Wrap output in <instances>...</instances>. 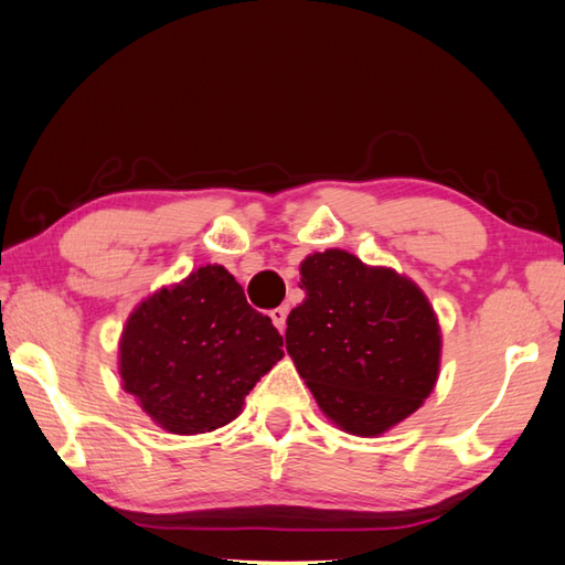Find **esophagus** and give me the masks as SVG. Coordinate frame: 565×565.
Returning a JSON list of instances; mask_svg holds the SVG:
<instances>
[{
	"label": "esophagus",
	"mask_w": 565,
	"mask_h": 565,
	"mask_svg": "<svg viewBox=\"0 0 565 565\" xmlns=\"http://www.w3.org/2000/svg\"><path fill=\"white\" fill-rule=\"evenodd\" d=\"M286 316H289V308H286V306L274 308V311L269 313L271 323H274V328H276V330H279V333H284V330H286Z\"/></svg>",
	"instance_id": "esophagus-1"
}]
</instances>
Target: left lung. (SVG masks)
<instances>
[{
	"instance_id": "8db88e82",
	"label": "left lung",
	"mask_w": 565,
	"mask_h": 565,
	"mask_svg": "<svg viewBox=\"0 0 565 565\" xmlns=\"http://www.w3.org/2000/svg\"><path fill=\"white\" fill-rule=\"evenodd\" d=\"M306 298L286 350L318 406L350 434L377 436L414 414L438 377L440 330L418 286L342 249L301 264Z\"/></svg>"
}]
</instances>
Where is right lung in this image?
Returning a JSON list of instances; mask_svg holds the SVG:
<instances>
[{"mask_svg": "<svg viewBox=\"0 0 565 565\" xmlns=\"http://www.w3.org/2000/svg\"><path fill=\"white\" fill-rule=\"evenodd\" d=\"M281 345L235 276L207 264L129 316L119 374L161 428L193 436L242 412L252 386L281 360Z\"/></svg>", "mask_w": 565, "mask_h": 565, "instance_id": "1", "label": "right lung"}]
</instances>
